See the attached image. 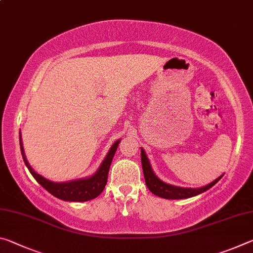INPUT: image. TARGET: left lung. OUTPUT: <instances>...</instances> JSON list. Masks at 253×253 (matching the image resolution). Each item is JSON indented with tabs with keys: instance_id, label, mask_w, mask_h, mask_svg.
<instances>
[{
	"instance_id": "8db88e82",
	"label": "left lung",
	"mask_w": 253,
	"mask_h": 253,
	"mask_svg": "<svg viewBox=\"0 0 253 253\" xmlns=\"http://www.w3.org/2000/svg\"><path fill=\"white\" fill-rule=\"evenodd\" d=\"M140 154H142V166H143L144 177H145V182H146L148 190L151 191L153 194L160 196V198H163V199L178 200V199L192 198V196L203 193V192L209 190V188H211L214 184H216L220 181L221 177L223 176V175H221V176L217 177L215 181L208 184L207 186H203L200 188H185V187L174 186V185H170V184L161 181V179L154 174L152 166L149 164L148 158L143 148L142 151H140Z\"/></svg>"
}]
</instances>
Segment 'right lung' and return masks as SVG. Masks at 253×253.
I'll return each mask as SVG.
<instances>
[{
  "label": "right lung",
  "instance_id": "add662e5",
  "mask_svg": "<svg viewBox=\"0 0 253 253\" xmlns=\"http://www.w3.org/2000/svg\"><path fill=\"white\" fill-rule=\"evenodd\" d=\"M121 140L115 142L113 146L110 147L108 154L105 157L104 162L101 163L100 168L98 169L97 172L92 175L91 177L77 179V181H71L67 183H54L51 182L49 179L41 176L40 174L34 172L33 169L30 166L29 162L25 158L24 149L22 146V140H21V131H20V147L21 153H22L23 161L27 165L30 173L32 176L37 179V182L40 185L43 186L49 193L52 194L55 198L63 201H70V202H84V201H89L97 198L107 184V178H108V172L111 162H113V157L116 153V149L118 147V144Z\"/></svg>",
  "mask_w": 253,
  "mask_h": 253
}]
</instances>
